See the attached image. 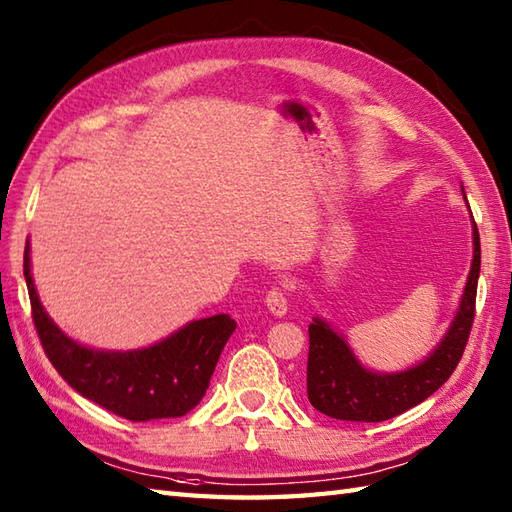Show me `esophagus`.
Listing matches in <instances>:
<instances>
[{"label":"esophagus","instance_id":"34e87169","mask_svg":"<svg viewBox=\"0 0 512 512\" xmlns=\"http://www.w3.org/2000/svg\"><path fill=\"white\" fill-rule=\"evenodd\" d=\"M266 306L275 314V317H284L288 312V292L286 288L275 286L266 292Z\"/></svg>","mask_w":512,"mask_h":512}]
</instances>
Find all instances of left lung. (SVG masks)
<instances>
[{
    "mask_svg": "<svg viewBox=\"0 0 512 512\" xmlns=\"http://www.w3.org/2000/svg\"><path fill=\"white\" fill-rule=\"evenodd\" d=\"M473 264L466 281L460 312L427 361L400 374L367 372L350 347L330 325L314 319L308 328V400L310 405L336 420L383 422L427 400L458 367L475 319L477 277H480V233L473 222Z\"/></svg>",
    "mask_w": 512,
    "mask_h": 512,
    "instance_id": "1",
    "label": "left lung"
}]
</instances>
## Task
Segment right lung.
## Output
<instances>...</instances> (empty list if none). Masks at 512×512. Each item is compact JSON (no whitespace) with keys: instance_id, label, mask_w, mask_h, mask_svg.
Listing matches in <instances>:
<instances>
[{"instance_id":"1","label":"right lung","mask_w":512,"mask_h":512,"mask_svg":"<svg viewBox=\"0 0 512 512\" xmlns=\"http://www.w3.org/2000/svg\"><path fill=\"white\" fill-rule=\"evenodd\" d=\"M24 275L32 321L48 361L81 396L134 422L178 418L198 405L237 325L228 314H215L184 325L147 350L96 352L68 339L43 312L30 277L28 246Z\"/></svg>"}]
</instances>
